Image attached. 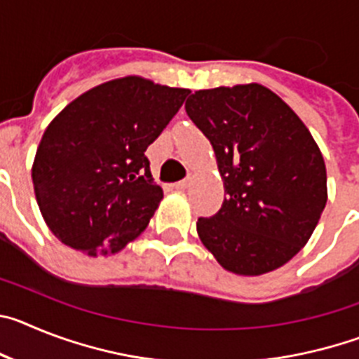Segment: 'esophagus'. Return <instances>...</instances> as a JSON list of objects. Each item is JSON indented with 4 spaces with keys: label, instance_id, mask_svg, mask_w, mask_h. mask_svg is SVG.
<instances>
[{
    "label": "esophagus",
    "instance_id": "esophagus-1",
    "mask_svg": "<svg viewBox=\"0 0 359 359\" xmlns=\"http://www.w3.org/2000/svg\"><path fill=\"white\" fill-rule=\"evenodd\" d=\"M190 185V180L189 177H187V180H182V182H177V183H174V189H177V190H185L187 187Z\"/></svg>",
    "mask_w": 359,
    "mask_h": 359
}]
</instances>
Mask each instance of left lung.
<instances>
[{"instance_id":"8db88e82","label":"left lung","mask_w":359,"mask_h":359,"mask_svg":"<svg viewBox=\"0 0 359 359\" xmlns=\"http://www.w3.org/2000/svg\"><path fill=\"white\" fill-rule=\"evenodd\" d=\"M185 109L214 147L226 194L217 214L198 219L201 243L231 273L284 266L327 203L325 163L309 129L261 84L199 90Z\"/></svg>"}]
</instances>
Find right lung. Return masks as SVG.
Segmentation results:
<instances>
[{"mask_svg": "<svg viewBox=\"0 0 359 359\" xmlns=\"http://www.w3.org/2000/svg\"><path fill=\"white\" fill-rule=\"evenodd\" d=\"M189 93L142 77L115 79L82 93L50 122L32 182L57 239L97 257L140 236L163 198L145 151Z\"/></svg>", "mask_w": 359, "mask_h": 359, "instance_id": "add662e5", "label": "right lung"}]
</instances>
